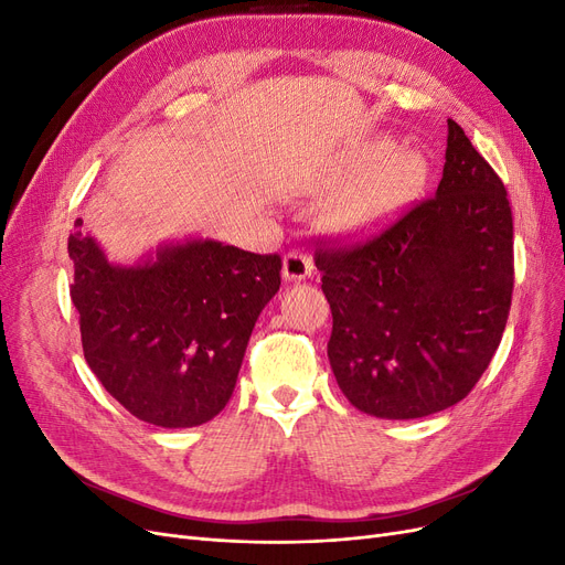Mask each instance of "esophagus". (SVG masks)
Segmentation results:
<instances>
[{
    "instance_id": "obj_1",
    "label": "esophagus",
    "mask_w": 565,
    "mask_h": 565,
    "mask_svg": "<svg viewBox=\"0 0 565 565\" xmlns=\"http://www.w3.org/2000/svg\"><path fill=\"white\" fill-rule=\"evenodd\" d=\"M313 273V256L303 249H289L282 259V278L285 280H306Z\"/></svg>"
}]
</instances>
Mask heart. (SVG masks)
I'll use <instances>...</instances> for the list:
<instances>
[{
    "label": "heart",
    "instance_id": "b5f03b06",
    "mask_svg": "<svg viewBox=\"0 0 565 565\" xmlns=\"http://www.w3.org/2000/svg\"><path fill=\"white\" fill-rule=\"evenodd\" d=\"M388 139L372 141L355 152L351 177L358 179L337 207V224L347 231H365L382 224L413 198L426 167L415 152H394Z\"/></svg>",
    "mask_w": 565,
    "mask_h": 565
}]
</instances>
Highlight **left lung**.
Segmentation results:
<instances>
[{
    "label": "left lung",
    "instance_id": "obj_1",
    "mask_svg": "<svg viewBox=\"0 0 565 565\" xmlns=\"http://www.w3.org/2000/svg\"><path fill=\"white\" fill-rule=\"evenodd\" d=\"M328 358L361 413L417 419L459 403L498 351L514 289L502 179L452 119L436 195L353 247L316 249Z\"/></svg>",
    "mask_w": 565,
    "mask_h": 565
}]
</instances>
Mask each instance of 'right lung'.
I'll list each match as a JSON object with an SVG mask.
<instances>
[{
  "mask_svg": "<svg viewBox=\"0 0 565 565\" xmlns=\"http://www.w3.org/2000/svg\"><path fill=\"white\" fill-rule=\"evenodd\" d=\"M67 254L84 358L110 396L164 429L216 417L233 396L254 322L280 289V256L193 237L119 266L82 218Z\"/></svg>",
  "mask_w": 565,
  "mask_h": 565,
  "instance_id": "1",
  "label": "right lung"
}]
</instances>
